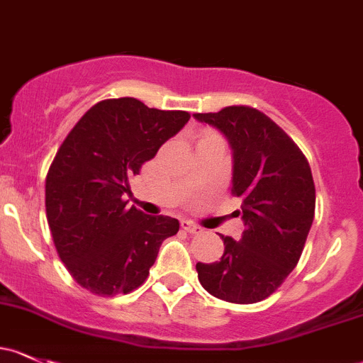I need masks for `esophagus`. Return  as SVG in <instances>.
Masks as SVG:
<instances>
[{"instance_id": "34e87169", "label": "esophagus", "mask_w": 363, "mask_h": 363, "mask_svg": "<svg viewBox=\"0 0 363 363\" xmlns=\"http://www.w3.org/2000/svg\"><path fill=\"white\" fill-rule=\"evenodd\" d=\"M181 228L186 233H189V235H200V233H203V228H200V226H198V224H194V223H191V220H188V219H182L181 220Z\"/></svg>"}]
</instances>
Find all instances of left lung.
Masks as SVG:
<instances>
[{
	"label": "left lung",
	"instance_id": "left-lung-1",
	"mask_svg": "<svg viewBox=\"0 0 363 363\" xmlns=\"http://www.w3.org/2000/svg\"><path fill=\"white\" fill-rule=\"evenodd\" d=\"M224 133L233 150L231 193L242 198L245 231L223 236L224 254L198 262V280L213 297L236 304L266 299L299 262L315 217L310 163L272 118L249 106L193 114Z\"/></svg>",
	"mask_w": 363,
	"mask_h": 363
}]
</instances>
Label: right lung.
I'll use <instances>...</instances> for the list:
<instances>
[{"mask_svg": "<svg viewBox=\"0 0 363 363\" xmlns=\"http://www.w3.org/2000/svg\"><path fill=\"white\" fill-rule=\"evenodd\" d=\"M189 120L133 97L106 99L79 118L53 158L45 207L60 261L97 296L128 294L146 281L160 245L179 231L169 216L128 207V179Z\"/></svg>", "mask_w": 363, "mask_h": 363, "instance_id": "obj_1", "label": "right lung"}]
</instances>
